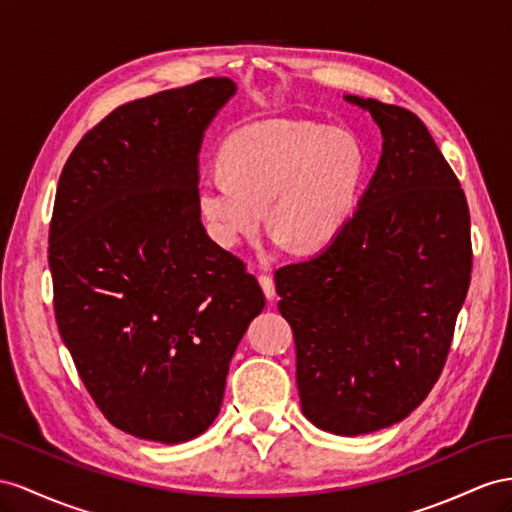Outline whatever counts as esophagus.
I'll return each instance as SVG.
<instances>
[{
  "label": "esophagus",
  "instance_id": "esophagus-1",
  "mask_svg": "<svg viewBox=\"0 0 512 512\" xmlns=\"http://www.w3.org/2000/svg\"><path fill=\"white\" fill-rule=\"evenodd\" d=\"M259 285H261V290H264L266 298H268V300H274V296H277V290H274V281H272L270 274H261V277H259Z\"/></svg>",
  "mask_w": 512,
  "mask_h": 512
}]
</instances>
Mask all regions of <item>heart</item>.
I'll list each match as a JSON object with an SVG mask.
<instances>
[{
    "instance_id": "heart-1",
    "label": "heart",
    "mask_w": 512,
    "mask_h": 512,
    "mask_svg": "<svg viewBox=\"0 0 512 512\" xmlns=\"http://www.w3.org/2000/svg\"><path fill=\"white\" fill-rule=\"evenodd\" d=\"M220 164L196 183V207L227 248L251 240L266 214L279 244L322 248L346 225L365 175L363 149L348 131L285 119L233 134Z\"/></svg>"
}]
</instances>
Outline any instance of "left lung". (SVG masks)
Listing matches in <instances>:
<instances>
[{
    "label": "left lung",
    "mask_w": 512,
    "mask_h": 512,
    "mask_svg": "<svg viewBox=\"0 0 512 512\" xmlns=\"http://www.w3.org/2000/svg\"><path fill=\"white\" fill-rule=\"evenodd\" d=\"M383 134L376 173L322 253L274 272L300 409L359 437L409 417L450 352L471 279L465 192L409 110L344 95Z\"/></svg>",
    "instance_id": "left-lung-1"
}]
</instances>
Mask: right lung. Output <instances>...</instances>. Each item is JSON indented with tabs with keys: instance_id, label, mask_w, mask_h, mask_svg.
Returning a JSON list of instances; mask_svg holds the SVG:
<instances>
[{
	"instance_id": "1",
	"label": "right lung",
	"mask_w": 512,
	"mask_h": 512,
	"mask_svg": "<svg viewBox=\"0 0 512 512\" xmlns=\"http://www.w3.org/2000/svg\"><path fill=\"white\" fill-rule=\"evenodd\" d=\"M229 77L129 101L80 140L49 227L54 309L108 422L175 445L220 413L233 352L266 296L209 238L199 207L205 129Z\"/></svg>"
}]
</instances>
